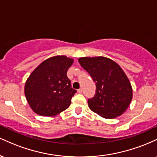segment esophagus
Returning a JSON list of instances; mask_svg holds the SVG:
<instances>
[{"label":"esophagus","instance_id":"esophagus-1","mask_svg":"<svg viewBox=\"0 0 157 157\" xmlns=\"http://www.w3.org/2000/svg\"><path fill=\"white\" fill-rule=\"evenodd\" d=\"M77 92H78L79 94H81L82 92V89H78L77 90Z\"/></svg>","mask_w":157,"mask_h":157}]
</instances>
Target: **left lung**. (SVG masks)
Returning a JSON list of instances; mask_svg holds the SVG:
<instances>
[{
	"instance_id": "1",
	"label": "left lung",
	"mask_w": 157,
	"mask_h": 157,
	"mask_svg": "<svg viewBox=\"0 0 157 157\" xmlns=\"http://www.w3.org/2000/svg\"><path fill=\"white\" fill-rule=\"evenodd\" d=\"M79 63L96 84V93L88 100L90 109L103 118L120 116L132 100V88L120 66L104 57H80Z\"/></svg>"
}]
</instances>
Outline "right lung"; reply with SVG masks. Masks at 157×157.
<instances>
[{
  "mask_svg": "<svg viewBox=\"0 0 157 157\" xmlns=\"http://www.w3.org/2000/svg\"><path fill=\"white\" fill-rule=\"evenodd\" d=\"M72 63V59L63 55L50 57L40 64L27 79L25 96L36 113L52 117L69 107L77 92L67 77Z\"/></svg>",
  "mask_w": 157,
  "mask_h": 157,
  "instance_id": "add662e5",
  "label": "right lung"
}]
</instances>
